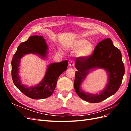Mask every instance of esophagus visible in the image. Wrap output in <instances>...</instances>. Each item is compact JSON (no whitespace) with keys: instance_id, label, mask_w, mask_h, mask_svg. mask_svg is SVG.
<instances>
[{"instance_id":"34e87169","label":"esophagus","mask_w":131,"mask_h":131,"mask_svg":"<svg viewBox=\"0 0 131 131\" xmlns=\"http://www.w3.org/2000/svg\"><path fill=\"white\" fill-rule=\"evenodd\" d=\"M69 66H70V67H73V66H74V61H71L70 62V63H69Z\"/></svg>"}]
</instances>
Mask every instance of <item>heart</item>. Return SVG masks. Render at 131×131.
Returning a JSON list of instances; mask_svg holds the SVG:
<instances>
[{
  "label": "heart",
  "mask_w": 131,
  "mask_h": 131,
  "mask_svg": "<svg viewBox=\"0 0 131 131\" xmlns=\"http://www.w3.org/2000/svg\"><path fill=\"white\" fill-rule=\"evenodd\" d=\"M70 49L73 51H77V55L78 57L85 58L92 53L93 46L84 39H78L74 41L70 46Z\"/></svg>",
  "instance_id": "1"
}]
</instances>
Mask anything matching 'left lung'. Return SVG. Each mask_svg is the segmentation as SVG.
I'll use <instances>...</instances> for the list:
<instances>
[{
  "label": "left lung",
  "instance_id": "obj_1",
  "mask_svg": "<svg viewBox=\"0 0 131 131\" xmlns=\"http://www.w3.org/2000/svg\"><path fill=\"white\" fill-rule=\"evenodd\" d=\"M74 89L82 100L92 103L101 102L115 93L120 88L125 74V67L119 49L115 46L109 38L99 42L90 56L78 57L75 62ZM95 68H103L108 75V82L106 88L99 94L84 93L80 86L90 71Z\"/></svg>",
  "mask_w": 131,
  "mask_h": 131
}]
</instances>
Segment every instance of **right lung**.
I'll use <instances>...</instances> for the list:
<instances>
[{
  "label": "right lung",
  "instance_id": "1",
  "mask_svg": "<svg viewBox=\"0 0 131 131\" xmlns=\"http://www.w3.org/2000/svg\"><path fill=\"white\" fill-rule=\"evenodd\" d=\"M48 47L42 36L34 35L21 43L11 61V75L16 87L26 96L34 100H41L52 95L56 88L58 77L68 66V61L51 63L47 68L42 80L35 86L28 88L23 85L18 75L19 63L21 58L26 54L35 53L42 58L46 57Z\"/></svg>",
  "mask_w": 131,
  "mask_h": 131
}]
</instances>
